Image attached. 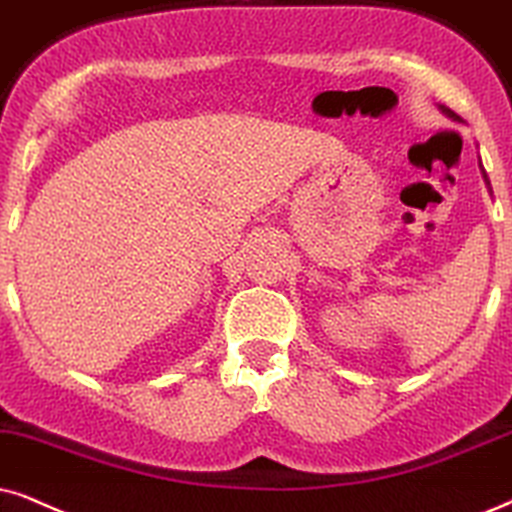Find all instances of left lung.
I'll return each mask as SVG.
<instances>
[{
  "label": "left lung",
  "instance_id": "8db88e82",
  "mask_svg": "<svg viewBox=\"0 0 512 512\" xmlns=\"http://www.w3.org/2000/svg\"><path fill=\"white\" fill-rule=\"evenodd\" d=\"M439 111H442V113L446 115V118H451V120H461V118H458V115H456L454 111H449V108H446V106H439ZM480 170H482V163H480ZM482 177H484V181H487V189H489V193H491V186H489L487 172H484V170H482Z\"/></svg>",
  "mask_w": 512,
  "mask_h": 512
}]
</instances>
